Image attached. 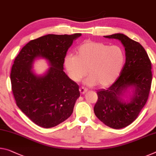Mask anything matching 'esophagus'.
<instances>
[{
    "instance_id": "obj_1",
    "label": "esophagus",
    "mask_w": 156,
    "mask_h": 156,
    "mask_svg": "<svg viewBox=\"0 0 156 156\" xmlns=\"http://www.w3.org/2000/svg\"><path fill=\"white\" fill-rule=\"evenodd\" d=\"M79 91H80V93L81 94H83L87 92V89H86L85 87H80V89H79Z\"/></svg>"
}]
</instances>
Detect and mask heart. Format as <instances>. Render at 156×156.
I'll use <instances>...</instances> for the list:
<instances>
[{"mask_svg":"<svg viewBox=\"0 0 156 156\" xmlns=\"http://www.w3.org/2000/svg\"><path fill=\"white\" fill-rule=\"evenodd\" d=\"M124 51L118 45L87 41L76 49V55L69 54L64 59V65L71 80L79 82L90 76L86 84L105 87L117 80L124 66Z\"/></svg>","mask_w":156,"mask_h":156,"instance_id":"obj_1","label":"heart"}]
</instances>
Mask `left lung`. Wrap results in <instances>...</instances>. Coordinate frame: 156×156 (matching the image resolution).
Instances as JSON below:
<instances>
[{
    "mask_svg": "<svg viewBox=\"0 0 156 156\" xmlns=\"http://www.w3.org/2000/svg\"><path fill=\"white\" fill-rule=\"evenodd\" d=\"M120 41L125 48L126 62L117 80L107 90L97 91L94 114L105 125L114 129L128 126L137 119L147 103L152 81L151 63L140 43L122 33L103 36ZM131 88L129 100L123 98Z\"/></svg>",
    "mask_w": 156,
    "mask_h": 156,
    "instance_id": "8db88e82",
    "label": "left lung"
}]
</instances>
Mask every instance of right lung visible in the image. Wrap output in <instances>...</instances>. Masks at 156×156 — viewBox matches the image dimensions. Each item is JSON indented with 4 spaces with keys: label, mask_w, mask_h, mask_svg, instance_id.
<instances>
[{
    "label": "right lung",
    "mask_w": 156,
    "mask_h": 156,
    "mask_svg": "<svg viewBox=\"0 0 156 156\" xmlns=\"http://www.w3.org/2000/svg\"><path fill=\"white\" fill-rule=\"evenodd\" d=\"M80 33L49 34L23 47L12 65L10 80L16 105L30 119L42 128L56 126L70 117L80 96L79 86L63 71L64 59ZM50 67L43 75L33 71L37 58Z\"/></svg>",
    "instance_id": "obj_1"
}]
</instances>
